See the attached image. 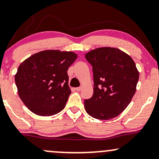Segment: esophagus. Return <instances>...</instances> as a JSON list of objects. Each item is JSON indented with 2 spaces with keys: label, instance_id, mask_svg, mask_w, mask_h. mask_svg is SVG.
I'll return each instance as SVG.
<instances>
[{
  "label": "esophagus",
  "instance_id": "esophagus-1",
  "mask_svg": "<svg viewBox=\"0 0 159 159\" xmlns=\"http://www.w3.org/2000/svg\"><path fill=\"white\" fill-rule=\"evenodd\" d=\"M81 89H82V88L81 87V86H80V87H76V88H75V89L76 90V91H78V92L81 91Z\"/></svg>",
  "mask_w": 159,
  "mask_h": 159
}]
</instances>
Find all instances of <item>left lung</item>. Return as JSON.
<instances>
[{
	"label": "left lung",
	"instance_id": "8db88e82",
	"mask_svg": "<svg viewBox=\"0 0 159 159\" xmlns=\"http://www.w3.org/2000/svg\"><path fill=\"white\" fill-rule=\"evenodd\" d=\"M92 66L93 95L84 100L87 114L98 120H110L125 109L136 92L139 72L130 56L114 48H99L88 52Z\"/></svg>",
	"mask_w": 159,
	"mask_h": 159
}]
</instances>
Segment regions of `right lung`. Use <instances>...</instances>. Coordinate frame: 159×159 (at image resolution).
<instances>
[{
    "mask_svg": "<svg viewBox=\"0 0 159 159\" xmlns=\"http://www.w3.org/2000/svg\"><path fill=\"white\" fill-rule=\"evenodd\" d=\"M77 57L73 52L48 50L22 62L15 84L19 97L30 111L48 116L65 108L71 93L67 70Z\"/></svg>",
    "mask_w": 159,
    "mask_h": 159,
    "instance_id": "1",
    "label": "right lung"
}]
</instances>
